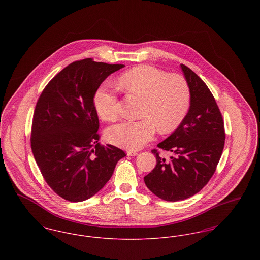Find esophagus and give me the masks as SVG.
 <instances>
[{
	"label": "esophagus",
	"mask_w": 260,
	"mask_h": 260,
	"mask_svg": "<svg viewBox=\"0 0 260 260\" xmlns=\"http://www.w3.org/2000/svg\"><path fill=\"white\" fill-rule=\"evenodd\" d=\"M126 154H127V156H136L137 152L136 151H132V150H127Z\"/></svg>",
	"instance_id": "1"
}]
</instances>
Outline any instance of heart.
I'll return each instance as SVG.
<instances>
[{"label": "heart", "instance_id": "1", "mask_svg": "<svg viewBox=\"0 0 260 260\" xmlns=\"http://www.w3.org/2000/svg\"><path fill=\"white\" fill-rule=\"evenodd\" d=\"M120 86L127 93L143 99L139 121L114 124L106 132L107 140L117 146L136 150L153 139L156 126L162 134L175 129L185 117L190 104V88L180 75H169L149 65L124 72ZM94 106L100 118L114 121L119 115L117 90L105 83L94 93Z\"/></svg>", "mask_w": 260, "mask_h": 260}]
</instances>
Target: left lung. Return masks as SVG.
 Returning <instances> with one entry per match:
<instances>
[{
	"label": "left lung",
	"mask_w": 260,
	"mask_h": 260,
	"mask_svg": "<svg viewBox=\"0 0 260 260\" xmlns=\"http://www.w3.org/2000/svg\"><path fill=\"white\" fill-rule=\"evenodd\" d=\"M180 66L190 88V108L173 135L158 144L171 158L153 149L157 165L144 176L149 190L169 202L190 198L208 184L225 143L222 115L210 88L189 67Z\"/></svg>",
	"instance_id": "obj_1"
}]
</instances>
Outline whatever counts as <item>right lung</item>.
Listing matches in <instances>:
<instances>
[{"label":"right lung","mask_w":260,"mask_h":260,"mask_svg":"<svg viewBox=\"0 0 260 260\" xmlns=\"http://www.w3.org/2000/svg\"><path fill=\"white\" fill-rule=\"evenodd\" d=\"M123 64L92 58L72 62L55 75L38 99L31 148L48 185L61 198L82 202L111 178L123 150L99 143L94 93Z\"/></svg>","instance_id":"add662e5"}]
</instances>
